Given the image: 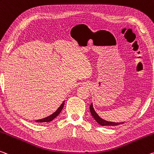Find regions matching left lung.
<instances>
[{"instance_id":"1","label":"left lung","mask_w":154,"mask_h":154,"mask_svg":"<svg viewBox=\"0 0 154 154\" xmlns=\"http://www.w3.org/2000/svg\"><path fill=\"white\" fill-rule=\"evenodd\" d=\"M90 113H91L92 116H93V118L96 120V121L100 125L102 126L108 125V126H115V125H121V124L124 123V122H122V123H114V122H110V121H105L103 119H102L101 117H100L98 114L96 113V112L94 111L93 108V106H92V103L90 104Z\"/></svg>"}]
</instances>
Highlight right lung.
I'll return each mask as SVG.
<instances>
[{
	"label": "right lung",
	"mask_w": 154,
	"mask_h": 154,
	"mask_svg": "<svg viewBox=\"0 0 154 154\" xmlns=\"http://www.w3.org/2000/svg\"><path fill=\"white\" fill-rule=\"evenodd\" d=\"M64 106V101H63L62 105H61V106L59 107V108H58L57 110L54 112V113L52 114L50 116L46 117V118H44L42 119H39V120H36L35 122H37V123H45V122H50L51 121H53V119L59 115L60 112H62Z\"/></svg>",
	"instance_id": "obj_1"
}]
</instances>
